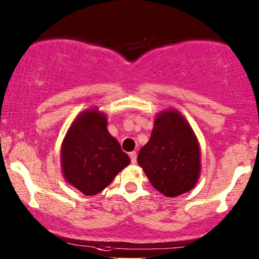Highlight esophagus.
Wrapping results in <instances>:
<instances>
[{
	"label": "esophagus",
	"instance_id": "esophagus-1",
	"mask_svg": "<svg viewBox=\"0 0 259 259\" xmlns=\"http://www.w3.org/2000/svg\"><path fill=\"white\" fill-rule=\"evenodd\" d=\"M129 155H130V159H132V163L133 164L137 163V153H135V151H132Z\"/></svg>",
	"mask_w": 259,
	"mask_h": 259
}]
</instances>
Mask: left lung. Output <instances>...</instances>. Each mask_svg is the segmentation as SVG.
<instances>
[{"instance_id":"8db88e82","label":"left lung","mask_w":259,"mask_h":259,"mask_svg":"<svg viewBox=\"0 0 259 259\" xmlns=\"http://www.w3.org/2000/svg\"><path fill=\"white\" fill-rule=\"evenodd\" d=\"M138 164L151 185L165 197L189 192L200 177L199 142L176 109L156 115L150 140L138 154Z\"/></svg>"}]
</instances>
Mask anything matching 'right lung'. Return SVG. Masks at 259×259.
<instances>
[{"instance_id":"right-lung-1","label":"right lung","mask_w":259,"mask_h":259,"mask_svg":"<svg viewBox=\"0 0 259 259\" xmlns=\"http://www.w3.org/2000/svg\"><path fill=\"white\" fill-rule=\"evenodd\" d=\"M60 158L65 180L85 195L100 193L130 164L127 154L109 133L106 115L98 108L75 117L62 140Z\"/></svg>"}]
</instances>
